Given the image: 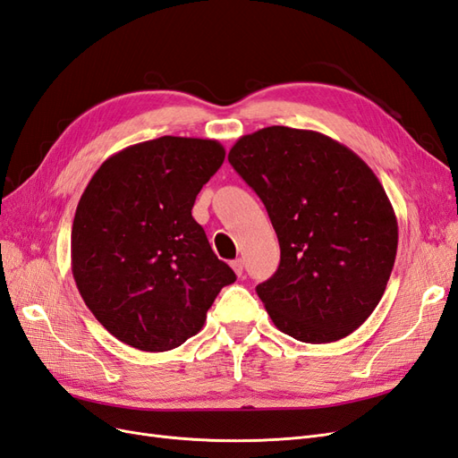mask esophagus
Masks as SVG:
<instances>
[{
	"label": "esophagus",
	"mask_w": 458,
	"mask_h": 458,
	"mask_svg": "<svg viewBox=\"0 0 458 458\" xmlns=\"http://www.w3.org/2000/svg\"><path fill=\"white\" fill-rule=\"evenodd\" d=\"M231 267H233V271L237 273V276H242V271H244V261L239 258V259H233L231 261Z\"/></svg>",
	"instance_id": "34e87169"
}]
</instances>
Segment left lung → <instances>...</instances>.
Wrapping results in <instances>:
<instances>
[{"label":"left lung","mask_w":458,"mask_h":458,"mask_svg":"<svg viewBox=\"0 0 458 458\" xmlns=\"http://www.w3.org/2000/svg\"><path fill=\"white\" fill-rule=\"evenodd\" d=\"M229 162L266 204L281 263L256 286L273 325L308 344L342 340L378 306L397 254V217L352 148L311 130L242 135Z\"/></svg>","instance_id":"1"}]
</instances>
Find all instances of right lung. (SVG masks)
Here are the masks:
<instances>
[{
  "label": "right lung",
  "mask_w": 458,
  "mask_h": 458,
  "mask_svg": "<svg viewBox=\"0 0 458 458\" xmlns=\"http://www.w3.org/2000/svg\"><path fill=\"white\" fill-rule=\"evenodd\" d=\"M224 158L216 140L137 143L108 157L78 202L76 286L97 321L135 350L168 352L195 336L237 279L191 214Z\"/></svg>",
  "instance_id": "obj_1"
}]
</instances>
